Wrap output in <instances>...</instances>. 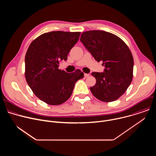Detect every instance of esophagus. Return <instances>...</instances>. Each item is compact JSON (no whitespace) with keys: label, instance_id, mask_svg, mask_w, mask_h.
I'll return each mask as SVG.
<instances>
[{"label":"esophagus","instance_id":"obj_1","mask_svg":"<svg viewBox=\"0 0 156 156\" xmlns=\"http://www.w3.org/2000/svg\"><path fill=\"white\" fill-rule=\"evenodd\" d=\"M90 76V74H87V73H84V77L85 78H87Z\"/></svg>","mask_w":156,"mask_h":156}]
</instances>
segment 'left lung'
<instances>
[{
	"label": "left lung",
	"instance_id": "1",
	"mask_svg": "<svg viewBox=\"0 0 156 156\" xmlns=\"http://www.w3.org/2000/svg\"><path fill=\"white\" fill-rule=\"evenodd\" d=\"M80 41L105 66L104 72L92 73L96 83L90 87L91 93L103 102L116 101L125 93L133 79L134 62L129 49L117 36L101 30L83 33Z\"/></svg>",
	"mask_w": 156,
	"mask_h": 156
}]
</instances>
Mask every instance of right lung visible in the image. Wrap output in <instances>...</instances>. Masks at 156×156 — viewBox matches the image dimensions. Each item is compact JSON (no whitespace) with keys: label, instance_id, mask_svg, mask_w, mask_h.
I'll return each instance as SVG.
<instances>
[{"label":"right lung","instance_id":"obj_1","mask_svg":"<svg viewBox=\"0 0 156 156\" xmlns=\"http://www.w3.org/2000/svg\"><path fill=\"white\" fill-rule=\"evenodd\" d=\"M80 32L44 33L31 44L25 55V78L34 94L49 105H60L71 96L76 82L84 77L80 70L66 73L58 69L59 62L67 60Z\"/></svg>","mask_w":156,"mask_h":156}]
</instances>
